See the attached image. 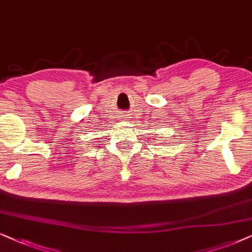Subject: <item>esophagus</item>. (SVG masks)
I'll return each mask as SVG.
<instances>
[{
    "label": "esophagus",
    "instance_id": "34e87169",
    "mask_svg": "<svg viewBox=\"0 0 252 252\" xmlns=\"http://www.w3.org/2000/svg\"><path fill=\"white\" fill-rule=\"evenodd\" d=\"M126 115H123V116H122V120H124V119H126Z\"/></svg>",
    "mask_w": 252,
    "mask_h": 252
}]
</instances>
